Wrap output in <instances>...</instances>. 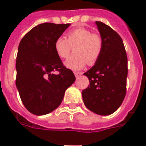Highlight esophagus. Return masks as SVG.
I'll list each match as a JSON object with an SVG mask.
<instances>
[{"label":"esophagus","mask_w":146,"mask_h":146,"mask_svg":"<svg viewBox=\"0 0 146 146\" xmlns=\"http://www.w3.org/2000/svg\"><path fill=\"white\" fill-rule=\"evenodd\" d=\"M74 74H75V76H76V78H79L80 76L82 75V73H80V72H75Z\"/></svg>","instance_id":"esophagus-1"}]
</instances>
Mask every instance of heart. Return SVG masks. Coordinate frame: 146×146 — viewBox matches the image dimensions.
<instances>
[{"instance_id":"1","label":"heart","mask_w":146,"mask_h":146,"mask_svg":"<svg viewBox=\"0 0 146 146\" xmlns=\"http://www.w3.org/2000/svg\"><path fill=\"white\" fill-rule=\"evenodd\" d=\"M75 46V54L71 55L64 62L66 67L73 71L81 70L87 63L93 65L97 62L102 51L103 40L98 33L80 27L69 31L66 39L62 36L56 39L54 48L58 57L66 58L69 56L72 47Z\"/></svg>"}]
</instances>
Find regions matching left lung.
Wrapping results in <instances>:
<instances>
[{
  "mask_svg": "<svg viewBox=\"0 0 146 146\" xmlns=\"http://www.w3.org/2000/svg\"><path fill=\"white\" fill-rule=\"evenodd\" d=\"M103 40L95 66L84 73L90 85L82 92L84 103L93 113L107 116L122 104L127 92V57L121 37L106 24L96 21Z\"/></svg>",
  "mask_w": 146,
  "mask_h": 146,
  "instance_id": "8db88e82",
  "label": "left lung"
}]
</instances>
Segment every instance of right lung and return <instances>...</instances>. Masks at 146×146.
<instances>
[{"label":"right lung","mask_w":146,"mask_h":146,"mask_svg":"<svg viewBox=\"0 0 146 146\" xmlns=\"http://www.w3.org/2000/svg\"><path fill=\"white\" fill-rule=\"evenodd\" d=\"M70 23H44L33 27L21 40L16 58V87L27 110L34 115L51 113L60 106L65 92L75 81L55 53V40ZM54 71L60 73L58 75Z\"/></svg>","instance_id":"1"}]
</instances>
